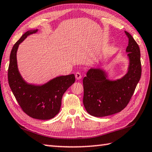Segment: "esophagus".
<instances>
[{
    "mask_svg": "<svg viewBox=\"0 0 152 152\" xmlns=\"http://www.w3.org/2000/svg\"><path fill=\"white\" fill-rule=\"evenodd\" d=\"M75 77L77 80H80L82 78V74L80 72H76L75 74Z\"/></svg>",
    "mask_w": 152,
    "mask_h": 152,
    "instance_id": "34e87169",
    "label": "esophagus"
}]
</instances>
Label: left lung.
I'll use <instances>...</instances> for the list:
<instances>
[{
	"instance_id": "8db88e82",
	"label": "left lung",
	"mask_w": 152,
	"mask_h": 152,
	"mask_svg": "<svg viewBox=\"0 0 152 152\" xmlns=\"http://www.w3.org/2000/svg\"><path fill=\"white\" fill-rule=\"evenodd\" d=\"M128 52L129 64L128 72L122 78L110 80L105 72L91 68L83 79L84 106L87 112L95 117L116 114L127 106L133 96L142 74L139 46L129 32Z\"/></svg>"
}]
</instances>
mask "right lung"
<instances>
[{
  "label": "right lung",
  "mask_w": 152,
  "mask_h": 152,
  "mask_svg": "<svg viewBox=\"0 0 152 152\" xmlns=\"http://www.w3.org/2000/svg\"><path fill=\"white\" fill-rule=\"evenodd\" d=\"M38 30L26 32L13 46L10 55L8 80L10 88L23 111L30 117L49 120L58 114L62 98L68 88L75 82L74 74L61 76L42 86L28 84L19 73L16 60L18 46L28 35Z\"/></svg>",
  "instance_id": "obj_1"
}]
</instances>
